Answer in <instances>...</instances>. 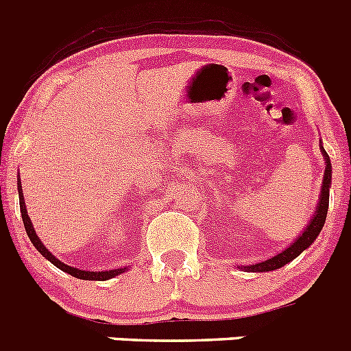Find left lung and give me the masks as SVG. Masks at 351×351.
Instances as JSON below:
<instances>
[{"instance_id":"8db88e82","label":"left lung","mask_w":351,"mask_h":351,"mask_svg":"<svg viewBox=\"0 0 351 351\" xmlns=\"http://www.w3.org/2000/svg\"><path fill=\"white\" fill-rule=\"evenodd\" d=\"M322 154L325 156V176H324V186H322V195H320V204H318V209L315 213V218L311 219V223L308 225V228L304 230V234L297 239L295 243L291 244L290 247L280 253V255L272 256V258L265 260V262L255 263V265H247L244 267V271L250 272H267V271H276V269L283 267L287 265L288 262H291L293 258L302 253L304 250H308L313 243H315V239L318 237V234L324 228L325 218H327V209H328V186H330V178H332V170H330V158L328 154L325 153V149L322 147Z\"/></svg>"}]
</instances>
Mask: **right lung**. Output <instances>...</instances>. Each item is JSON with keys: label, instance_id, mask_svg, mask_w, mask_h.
Here are the masks:
<instances>
[{"label": "right lung", "instance_id": "add662e5", "mask_svg": "<svg viewBox=\"0 0 351 351\" xmlns=\"http://www.w3.org/2000/svg\"><path fill=\"white\" fill-rule=\"evenodd\" d=\"M19 188V204H21V214H23V221H24V228H26V234L27 237H29V241L33 243V246L36 247V250L42 253L45 258L49 260V262H52L58 269H61V271L68 272L70 276H73V278H79V280H89V281H105V280H110V278H114V276L117 274H123L125 272V269H114V271H100V272H91V271H80V269H75V267H70V265H66V263L60 262V260L56 258L54 255H52L51 251L47 250V247L43 246V243L38 239V235H36L35 228H33V225H31V219L27 218V213H26V206H24V195H23V188H21V184H17Z\"/></svg>", "mask_w": 351, "mask_h": 351}]
</instances>
